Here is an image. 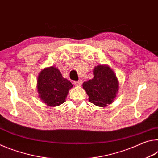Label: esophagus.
<instances>
[{
  "label": "esophagus",
  "mask_w": 158,
  "mask_h": 158,
  "mask_svg": "<svg viewBox=\"0 0 158 158\" xmlns=\"http://www.w3.org/2000/svg\"><path fill=\"white\" fill-rule=\"evenodd\" d=\"M81 81H74L73 84L74 85H80L81 84Z\"/></svg>",
  "instance_id": "1"
}]
</instances>
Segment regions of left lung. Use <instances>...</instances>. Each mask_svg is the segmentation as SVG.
Masks as SVG:
<instances>
[{
  "label": "left lung",
  "mask_w": 158,
  "mask_h": 158,
  "mask_svg": "<svg viewBox=\"0 0 158 158\" xmlns=\"http://www.w3.org/2000/svg\"><path fill=\"white\" fill-rule=\"evenodd\" d=\"M94 77L83 84L90 102L98 106H106L116 98L118 81L114 71L106 65H98L93 69Z\"/></svg>",
  "instance_id": "1"
}]
</instances>
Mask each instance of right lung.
Returning a JSON list of instances; mask_svg holds the SVG:
<instances>
[{
    "label": "right lung",
    "mask_w": 158,
    "mask_h": 158,
    "mask_svg": "<svg viewBox=\"0 0 158 158\" xmlns=\"http://www.w3.org/2000/svg\"><path fill=\"white\" fill-rule=\"evenodd\" d=\"M73 86L71 82L63 78L59 69L54 67L44 69L37 79L39 97L50 106L63 104L65 101L69 90Z\"/></svg>",
    "instance_id": "1"
}]
</instances>
